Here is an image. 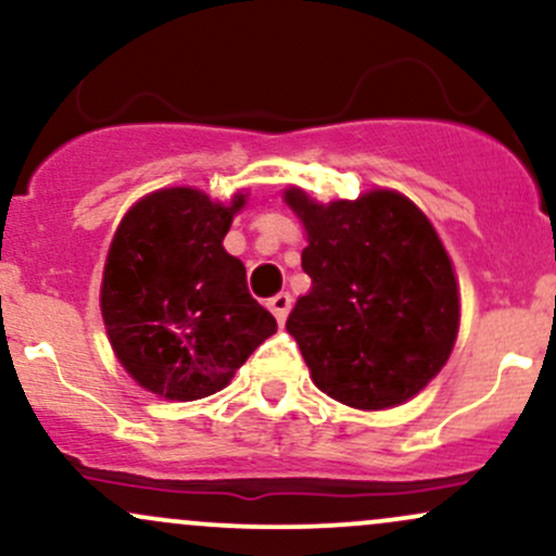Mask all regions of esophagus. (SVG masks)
Listing matches in <instances>:
<instances>
[{"instance_id":"esophagus-1","label":"esophagus","mask_w":556,"mask_h":556,"mask_svg":"<svg viewBox=\"0 0 556 556\" xmlns=\"http://www.w3.org/2000/svg\"><path fill=\"white\" fill-rule=\"evenodd\" d=\"M290 306H292V298L288 295V292H279V295L268 298V311H271V314L277 316L279 325H285V319H288Z\"/></svg>"}]
</instances>
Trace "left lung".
Returning <instances> with one entry per match:
<instances>
[{
    "label": "left lung",
    "instance_id": "obj_1",
    "mask_svg": "<svg viewBox=\"0 0 556 556\" xmlns=\"http://www.w3.org/2000/svg\"><path fill=\"white\" fill-rule=\"evenodd\" d=\"M282 200L306 235L311 290L288 332L314 386L362 412L406 404L446 367L459 334V282L435 227L386 187L329 203L288 187Z\"/></svg>",
    "mask_w": 556,
    "mask_h": 556
}]
</instances>
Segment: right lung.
Wrapping results in <instances>:
<instances>
[{"label": "right lung", "mask_w": 556, "mask_h": 556, "mask_svg": "<svg viewBox=\"0 0 556 556\" xmlns=\"http://www.w3.org/2000/svg\"><path fill=\"white\" fill-rule=\"evenodd\" d=\"M245 189L222 203L198 187H163L121 218L100 285L115 358L139 388L198 401L227 388L277 319L253 301L245 266L224 237L248 205Z\"/></svg>", "instance_id": "obj_1"}]
</instances>
